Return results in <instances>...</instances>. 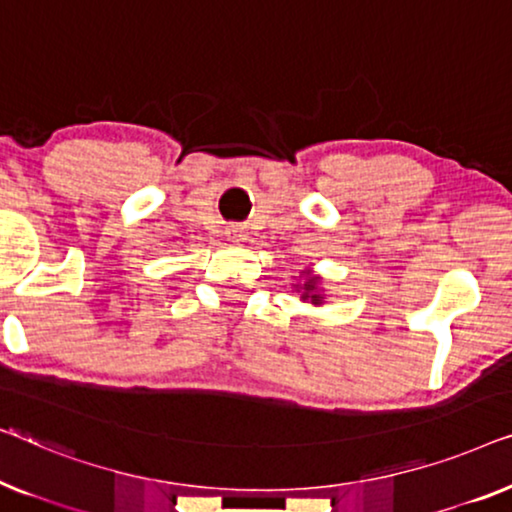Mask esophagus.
Masks as SVG:
<instances>
[{
	"instance_id": "1",
	"label": "esophagus",
	"mask_w": 512,
	"mask_h": 512,
	"mask_svg": "<svg viewBox=\"0 0 512 512\" xmlns=\"http://www.w3.org/2000/svg\"><path fill=\"white\" fill-rule=\"evenodd\" d=\"M229 236H232L234 241H241V239H243V232H241V227H232V229H229Z\"/></svg>"
}]
</instances>
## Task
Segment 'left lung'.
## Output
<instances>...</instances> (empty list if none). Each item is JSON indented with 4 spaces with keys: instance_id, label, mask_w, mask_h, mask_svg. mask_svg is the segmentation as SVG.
Segmentation results:
<instances>
[{
    "instance_id": "left-lung-1",
    "label": "left lung",
    "mask_w": 512,
    "mask_h": 512,
    "mask_svg": "<svg viewBox=\"0 0 512 512\" xmlns=\"http://www.w3.org/2000/svg\"><path fill=\"white\" fill-rule=\"evenodd\" d=\"M313 285H315V278L313 276H308V283H306V292H304V299L308 297V292L313 290ZM311 301H320V297L318 294H311Z\"/></svg>"
}]
</instances>
